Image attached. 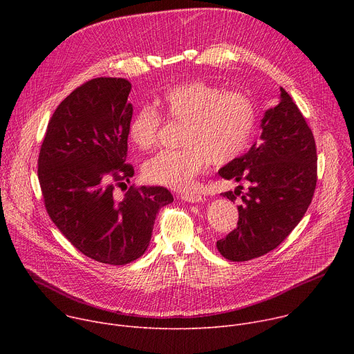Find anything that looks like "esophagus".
I'll return each mask as SVG.
<instances>
[{
  "mask_svg": "<svg viewBox=\"0 0 354 354\" xmlns=\"http://www.w3.org/2000/svg\"><path fill=\"white\" fill-rule=\"evenodd\" d=\"M182 200L185 201H189V203H198V201L203 200V196L201 194H197V193H185L182 194Z\"/></svg>",
  "mask_w": 354,
  "mask_h": 354,
  "instance_id": "34e87169",
  "label": "esophagus"
}]
</instances>
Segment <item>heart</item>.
Returning <instances> with one entry per match:
<instances>
[{"label": "heart", "instance_id": "obj_1", "mask_svg": "<svg viewBox=\"0 0 354 354\" xmlns=\"http://www.w3.org/2000/svg\"><path fill=\"white\" fill-rule=\"evenodd\" d=\"M158 105L169 123H180L182 148L160 151L144 164L148 182L189 190L207 162L214 167L238 160L249 147L257 126V108L238 91H221L205 81H187L168 88ZM162 115L142 106L130 120L129 137L140 149L153 148L162 127Z\"/></svg>", "mask_w": 354, "mask_h": 354}]
</instances>
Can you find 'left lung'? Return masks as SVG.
Masks as SVG:
<instances>
[{
  "label": "left lung",
  "instance_id": "obj_1",
  "mask_svg": "<svg viewBox=\"0 0 354 354\" xmlns=\"http://www.w3.org/2000/svg\"><path fill=\"white\" fill-rule=\"evenodd\" d=\"M261 142L218 171L224 179L248 182L223 196L238 206L236 228L217 241L231 262L259 258L277 248L304 217L317 186V147L311 129L291 96L280 88V100L265 112Z\"/></svg>",
  "mask_w": 354,
  "mask_h": 354
}]
</instances>
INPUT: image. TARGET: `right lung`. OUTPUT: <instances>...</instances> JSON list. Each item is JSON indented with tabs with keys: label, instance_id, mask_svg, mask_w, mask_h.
I'll use <instances>...</instances> for the list:
<instances>
[{
	"label": "right lung",
	"instance_id": "obj_1",
	"mask_svg": "<svg viewBox=\"0 0 354 354\" xmlns=\"http://www.w3.org/2000/svg\"><path fill=\"white\" fill-rule=\"evenodd\" d=\"M124 78H93L75 88L47 124L37 176L48 217L82 254L106 265H127L149 245L158 210L174 201L162 186L126 185L133 106Z\"/></svg>",
	"mask_w": 354,
	"mask_h": 354
}]
</instances>
